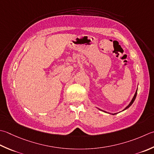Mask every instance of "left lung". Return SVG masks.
I'll return each instance as SVG.
<instances>
[{"label": "left lung", "instance_id": "1", "mask_svg": "<svg viewBox=\"0 0 154 154\" xmlns=\"http://www.w3.org/2000/svg\"><path fill=\"white\" fill-rule=\"evenodd\" d=\"M137 90H136V91H135V94H134V96L133 97V98H132V99H131V102L130 103H129V105H128L127 107H126L123 110H122V111H125V109H128V108L131 106V105L133 104V103L134 102V101H135V97H136V96H137ZM99 110H101V111H103V112H105V113H108V112H107V111H103V110H102V109H99ZM120 112H121V111H120ZM117 113H110V114H112V115H116V114H117Z\"/></svg>", "mask_w": 154, "mask_h": 154}]
</instances>
